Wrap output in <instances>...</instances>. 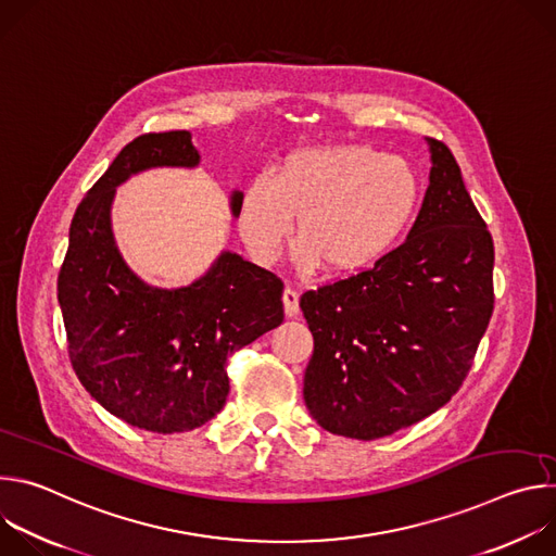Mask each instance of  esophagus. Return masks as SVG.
<instances>
[{
	"instance_id": "34e87169",
	"label": "esophagus",
	"mask_w": 556,
	"mask_h": 556,
	"mask_svg": "<svg viewBox=\"0 0 556 556\" xmlns=\"http://www.w3.org/2000/svg\"><path fill=\"white\" fill-rule=\"evenodd\" d=\"M281 301H283V312L286 316H296L299 314V294L292 290V288H286L283 294H281Z\"/></svg>"
}]
</instances>
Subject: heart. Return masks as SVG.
<instances>
[{"instance_id": "obj_1", "label": "heart", "mask_w": 556, "mask_h": 556, "mask_svg": "<svg viewBox=\"0 0 556 556\" xmlns=\"http://www.w3.org/2000/svg\"><path fill=\"white\" fill-rule=\"evenodd\" d=\"M420 202V174L405 157L361 142L314 144L290 151L275 176L249 180L237 224L251 253L275 262L299 217L301 264L350 275L403 240Z\"/></svg>"}]
</instances>
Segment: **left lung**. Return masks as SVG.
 <instances>
[{
  "label": "left lung",
  "mask_w": 556,
  "mask_h": 556,
  "mask_svg": "<svg viewBox=\"0 0 556 556\" xmlns=\"http://www.w3.org/2000/svg\"><path fill=\"white\" fill-rule=\"evenodd\" d=\"M429 189L407 240L374 268L307 290L314 337L309 416L334 435L376 440L444 407L493 314V237L448 147L427 138Z\"/></svg>",
  "instance_id": "left-lung-1"
}]
</instances>
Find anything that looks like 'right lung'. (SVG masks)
Masks as SVG:
<instances>
[{"instance_id": "right-lung-1", "label": "right lung", "mask_w": 556, "mask_h": 556, "mask_svg": "<svg viewBox=\"0 0 556 556\" xmlns=\"http://www.w3.org/2000/svg\"><path fill=\"white\" fill-rule=\"evenodd\" d=\"M198 165L189 131L125 144L72 217L56 283L78 380L112 416L153 433L215 418L228 395V356L283 321V283L232 251L180 288L151 286L125 262L112 228L116 189L149 169ZM240 200L232 189V217Z\"/></svg>"}]
</instances>
